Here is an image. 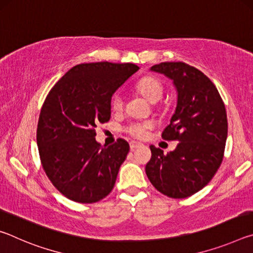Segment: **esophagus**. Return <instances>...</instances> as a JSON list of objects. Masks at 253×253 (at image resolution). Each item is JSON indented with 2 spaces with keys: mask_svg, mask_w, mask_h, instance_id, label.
Masks as SVG:
<instances>
[{
  "mask_svg": "<svg viewBox=\"0 0 253 253\" xmlns=\"http://www.w3.org/2000/svg\"><path fill=\"white\" fill-rule=\"evenodd\" d=\"M140 143H137V142H135V140H131V142L129 143V146H130V149L131 151H134V149H136L137 147H139L140 146Z\"/></svg>",
  "mask_w": 253,
  "mask_h": 253,
  "instance_id": "34e87169",
  "label": "esophagus"
}]
</instances>
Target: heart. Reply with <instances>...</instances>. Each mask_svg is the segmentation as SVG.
<instances>
[{
  "label": "heart",
  "mask_w": 253,
  "mask_h": 253,
  "mask_svg": "<svg viewBox=\"0 0 253 253\" xmlns=\"http://www.w3.org/2000/svg\"><path fill=\"white\" fill-rule=\"evenodd\" d=\"M137 89L149 101L156 102L162 99L164 95V85L160 79L155 77H144L137 83ZM111 107L114 110L121 111L124 107V96L122 92H116L111 100ZM153 127L152 122H132L127 126L126 131L136 138H144L147 135V130Z\"/></svg>",
  "instance_id": "b5f03b06"
}]
</instances>
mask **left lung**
Returning <instances> with one entry per match:
<instances>
[{"instance_id": "obj_1", "label": "left lung", "mask_w": 253, "mask_h": 253, "mask_svg": "<svg viewBox=\"0 0 253 253\" xmlns=\"http://www.w3.org/2000/svg\"><path fill=\"white\" fill-rule=\"evenodd\" d=\"M173 80L177 105L162 138L176 140L169 154L151 145L146 175L169 198L184 199L207 185L223 161L228 118L224 102L202 71L184 62H162L151 68Z\"/></svg>"}]
</instances>
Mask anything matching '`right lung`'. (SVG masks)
Segmentation results:
<instances>
[{"instance_id": "right-lung-1", "label": "right lung", "mask_w": 253, "mask_h": 253, "mask_svg": "<svg viewBox=\"0 0 253 253\" xmlns=\"http://www.w3.org/2000/svg\"><path fill=\"white\" fill-rule=\"evenodd\" d=\"M139 68L134 63L77 65L49 91L40 111L37 143L42 168L60 193L96 203L114 188L129 144L96 142L98 124L110 119L114 92Z\"/></svg>"}]
</instances>
